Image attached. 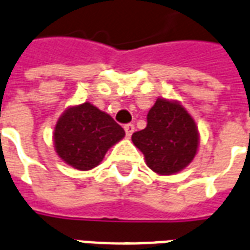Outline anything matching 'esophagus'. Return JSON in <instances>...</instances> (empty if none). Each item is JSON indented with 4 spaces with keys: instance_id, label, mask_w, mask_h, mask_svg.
Wrapping results in <instances>:
<instances>
[{
    "instance_id": "obj_1",
    "label": "esophagus",
    "mask_w": 250,
    "mask_h": 250,
    "mask_svg": "<svg viewBox=\"0 0 250 250\" xmlns=\"http://www.w3.org/2000/svg\"><path fill=\"white\" fill-rule=\"evenodd\" d=\"M125 135H127V138H129L131 135L133 133V131H135V125H131V123H128V125H125Z\"/></svg>"
}]
</instances>
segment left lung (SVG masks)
Here are the masks:
<instances>
[{"label":"left lung","instance_id":"8db88e82","mask_svg":"<svg viewBox=\"0 0 250 250\" xmlns=\"http://www.w3.org/2000/svg\"><path fill=\"white\" fill-rule=\"evenodd\" d=\"M148 125L132 133V142L159 174H174L191 163L198 149V129L188 111L159 98L146 117Z\"/></svg>","mask_w":250,"mask_h":250}]
</instances>
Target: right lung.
<instances>
[{"mask_svg":"<svg viewBox=\"0 0 250 250\" xmlns=\"http://www.w3.org/2000/svg\"><path fill=\"white\" fill-rule=\"evenodd\" d=\"M123 136L125 129L89 102L68 108L57 121L53 135L57 155L79 170L97 167Z\"/></svg>","mask_w":250,"mask_h":250,"instance_id":"add662e5","label":"right lung"}]
</instances>
